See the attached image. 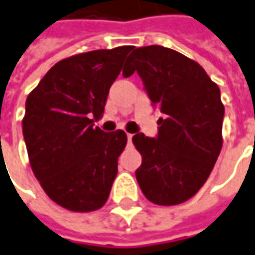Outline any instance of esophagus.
I'll list each match as a JSON object with an SVG mask.
<instances>
[{
	"mask_svg": "<svg viewBox=\"0 0 255 255\" xmlns=\"http://www.w3.org/2000/svg\"><path fill=\"white\" fill-rule=\"evenodd\" d=\"M127 139H128V144H131V139H132V134H127Z\"/></svg>",
	"mask_w": 255,
	"mask_h": 255,
	"instance_id": "obj_1",
	"label": "esophagus"
}]
</instances>
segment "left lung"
<instances>
[{
	"instance_id": "1",
	"label": "left lung",
	"mask_w": 255,
	"mask_h": 255,
	"mask_svg": "<svg viewBox=\"0 0 255 255\" xmlns=\"http://www.w3.org/2000/svg\"><path fill=\"white\" fill-rule=\"evenodd\" d=\"M134 72L163 114L154 138L142 132L132 136L142 155L136 182L155 205H179L203 186L222 151L220 89L195 60L158 45L131 52L123 76Z\"/></svg>"
}]
</instances>
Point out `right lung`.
I'll use <instances>...</instances> for the list:
<instances>
[{"label":"right lung","mask_w":255,"mask_h":255,"mask_svg":"<svg viewBox=\"0 0 255 255\" xmlns=\"http://www.w3.org/2000/svg\"><path fill=\"white\" fill-rule=\"evenodd\" d=\"M132 48L63 59L26 99L22 132L32 171L49 198L67 210L93 212L109 199L127 135L104 132L94 120Z\"/></svg>","instance_id":"1"}]
</instances>
